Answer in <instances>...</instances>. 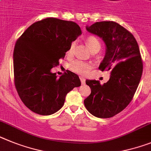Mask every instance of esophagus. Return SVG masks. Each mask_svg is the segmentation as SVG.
Masks as SVG:
<instances>
[{"mask_svg":"<svg viewBox=\"0 0 151 151\" xmlns=\"http://www.w3.org/2000/svg\"><path fill=\"white\" fill-rule=\"evenodd\" d=\"M80 80H81V83H82V85H85V83H86V78L81 76Z\"/></svg>","mask_w":151,"mask_h":151,"instance_id":"34e87169","label":"esophagus"}]
</instances>
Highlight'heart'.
<instances>
[{"label":"heart","instance_id":"heart-1","mask_svg":"<svg viewBox=\"0 0 151 151\" xmlns=\"http://www.w3.org/2000/svg\"><path fill=\"white\" fill-rule=\"evenodd\" d=\"M86 42L89 46L90 50L92 52H98L101 50V42L99 38L96 36L90 35L86 38ZM75 42H73L69 46V49L67 50V56H71L73 54V49H74ZM69 69L71 70L80 75H85L88 73L91 69V65L90 63H86V62L82 61V60H75L73 63H70L69 65Z\"/></svg>","mask_w":151,"mask_h":151}]
</instances>
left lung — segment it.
Masks as SVG:
<instances>
[{
  "mask_svg": "<svg viewBox=\"0 0 151 151\" xmlns=\"http://www.w3.org/2000/svg\"><path fill=\"white\" fill-rule=\"evenodd\" d=\"M99 36L107 46L101 71H111L109 80H86L91 94L84 100L86 109L100 118H111L129 105L143 73V61L137 41L127 29L114 21L96 22L86 27Z\"/></svg>",
  "mask_w": 151,
  "mask_h": 151,
  "instance_id": "8db88e82",
  "label": "left lung"
}]
</instances>
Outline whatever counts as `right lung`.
Returning <instances> with one entry per match:
<instances>
[{
    "instance_id": "obj_1",
    "label": "right lung",
    "mask_w": 151,
    "mask_h": 151,
    "mask_svg": "<svg viewBox=\"0 0 151 151\" xmlns=\"http://www.w3.org/2000/svg\"><path fill=\"white\" fill-rule=\"evenodd\" d=\"M81 33L75 22L49 17L35 22L17 39L14 85L21 101L33 112L54 114L63 106L67 93L81 86L78 75L71 71L60 78L50 71Z\"/></svg>"
}]
</instances>
